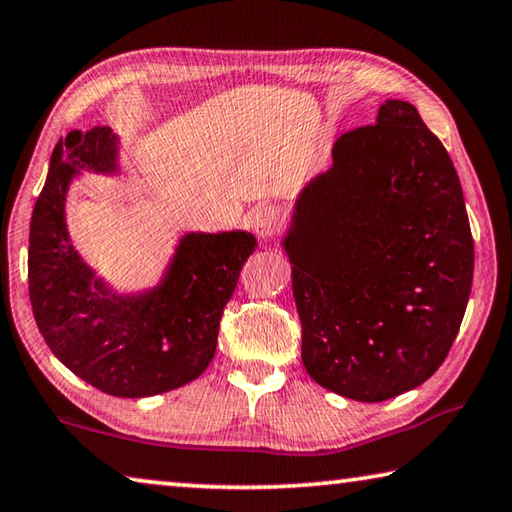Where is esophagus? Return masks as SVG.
Listing matches in <instances>:
<instances>
[{
    "mask_svg": "<svg viewBox=\"0 0 512 512\" xmlns=\"http://www.w3.org/2000/svg\"><path fill=\"white\" fill-rule=\"evenodd\" d=\"M250 225L259 239H271L282 228V216L271 205H257L250 212Z\"/></svg>",
    "mask_w": 512,
    "mask_h": 512,
    "instance_id": "obj_1",
    "label": "esophagus"
}]
</instances>
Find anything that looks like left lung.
<instances>
[{
  "mask_svg": "<svg viewBox=\"0 0 512 512\" xmlns=\"http://www.w3.org/2000/svg\"><path fill=\"white\" fill-rule=\"evenodd\" d=\"M302 363L327 391L384 402L427 381L461 327L474 241L461 180L411 103L343 133L282 241Z\"/></svg>",
  "mask_w": 512,
  "mask_h": 512,
  "instance_id": "8db88e82",
  "label": "left lung"
}]
</instances>
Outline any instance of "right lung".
<instances>
[{
    "instance_id": "right-lung-1",
    "label": "right lung",
    "mask_w": 512,
    "mask_h": 512,
    "mask_svg": "<svg viewBox=\"0 0 512 512\" xmlns=\"http://www.w3.org/2000/svg\"><path fill=\"white\" fill-rule=\"evenodd\" d=\"M108 126L60 137L29 232V296L49 350L76 377L115 397L173 391L203 375L223 307L257 239L246 230L187 232L153 289L117 293L69 241L67 189L81 171L117 173Z\"/></svg>"
}]
</instances>
